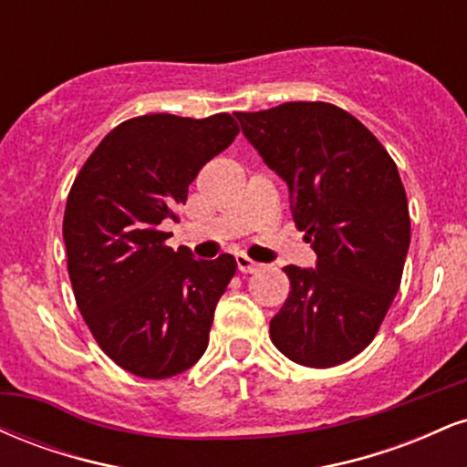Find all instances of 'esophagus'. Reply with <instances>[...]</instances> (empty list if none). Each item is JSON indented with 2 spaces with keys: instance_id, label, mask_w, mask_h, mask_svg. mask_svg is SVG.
I'll return each mask as SVG.
<instances>
[{
  "instance_id": "34e87169",
  "label": "esophagus",
  "mask_w": 467,
  "mask_h": 467,
  "mask_svg": "<svg viewBox=\"0 0 467 467\" xmlns=\"http://www.w3.org/2000/svg\"><path fill=\"white\" fill-rule=\"evenodd\" d=\"M237 267H239V272H244V275H254V272H259L264 265L248 259L245 254H237Z\"/></svg>"
}]
</instances>
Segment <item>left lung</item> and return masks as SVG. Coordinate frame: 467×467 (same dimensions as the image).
<instances>
[{"mask_svg": "<svg viewBox=\"0 0 467 467\" xmlns=\"http://www.w3.org/2000/svg\"><path fill=\"white\" fill-rule=\"evenodd\" d=\"M244 136L285 180L316 267L285 265L270 337L289 360L329 368L378 334L401 283L410 217L398 166L358 118L329 103L237 111Z\"/></svg>", "mask_w": 467, "mask_h": 467, "instance_id": "8db88e82", "label": "left lung"}]
</instances>
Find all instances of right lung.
Segmentation results:
<instances>
[{"label":"right lung","instance_id":"obj_1","mask_svg":"<svg viewBox=\"0 0 467 467\" xmlns=\"http://www.w3.org/2000/svg\"><path fill=\"white\" fill-rule=\"evenodd\" d=\"M237 133L230 114L131 118L107 133L69 189L63 241L74 298L100 349L138 378H173L206 351L237 264L175 252L160 223L178 219L191 182Z\"/></svg>","mask_w":467,"mask_h":467}]
</instances>
